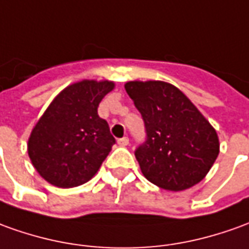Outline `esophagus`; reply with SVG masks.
Returning <instances> with one entry per match:
<instances>
[{
    "instance_id": "esophagus-1",
    "label": "esophagus",
    "mask_w": 249,
    "mask_h": 249,
    "mask_svg": "<svg viewBox=\"0 0 249 249\" xmlns=\"http://www.w3.org/2000/svg\"><path fill=\"white\" fill-rule=\"evenodd\" d=\"M118 143H119V146H127V145H128V138H127V137L119 138V140H118Z\"/></svg>"
}]
</instances>
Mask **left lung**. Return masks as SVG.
<instances>
[{"label": "left lung", "instance_id": "8db88e82", "mask_svg": "<svg viewBox=\"0 0 249 249\" xmlns=\"http://www.w3.org/2000/svg\"><path fill=\"white\" fill-rule=\"evenodd\" d=\"M124 88L146 127V141L135 150L143 176L167 191H183L205 179L219 140L199 109L169 82L128 81Z\"/></svg>", "mask_w": 249, "mask_h": 249}]
</instances>
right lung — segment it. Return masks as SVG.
<instances>
[{
    "instance_id": "add662e5",
    "label": "right lung",
    "mask_w": 249,
    "mask_h": 249,
    "mask_svg": "<svg viewBox=\"0 0 249 249\" xmlns=\"http://www.w3.org/2000/svg\"><path fill=\"white\" fill-rule=\"evenodd\" d=\"M114 81L82 80L61 90L28 138V156L37 174L59 188L81 186L106 160L115 138L97 115Z\"/></svg>"
}]
</instances>
